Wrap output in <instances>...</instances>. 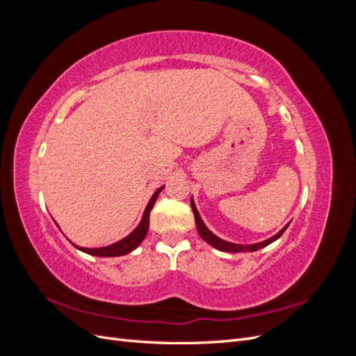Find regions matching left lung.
Returning a JSON list of instances; mask_svg holds the SVG:
<instances>
[{
    "label": "left lung",
    "mask_w": 356,
    "mask_h": 356,
    "mask_svg": "<svg viewBox=\"0 0 356 356\" xmlns=\"http://www.w3.org/2000/svg\"><path fill=\"white\" fill-rule=\"evenodd\" d=\"M190 203H191L193 213H195L196 227H197L199 236H200V238H202L204 242L209 243L211 246H213L215 250L222 251V252H233V254H234V252H254V251L261 250V248H264V246H267V245H270L272 242H275V241H277L279 238H281V236L284 234V232L288 229V225H289V222H288L284 229H281L276 234H273L272 238H268V239L261 241V242L250 243V245L233 243V242H229V241H224V239L218 238L217 234H213V233L207 227V225H204V222H203V220H202V217H200V213H199V211H197V208H196V204H195V200H193V196H191V199H190Z\"/></svg>",
    "instance_id": "obj_1"
}]
</instances>
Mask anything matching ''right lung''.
Listing matches in <instances>:
<instances>
[{
	"label": "right lung",
	"mask_w": 356,
	"mask_h": 356,
	"mask_svg": "<svg viewBox=\"0 0 356 356\" xmlns=\"http://www.w3.org/2000/svg\"><path fill=\"white\" fill-rule=\"evenodd\" d=\"M163 187L165 186H161L160 188L156 190V193L152 196V199H149V202L147 203L141 221H139V224L136 225V229L129 233L126 238L120 239L115 243H111L108 246H101V248H83V246H79V245H75L72 242L71 243L75 248H77V250H80L86 254H89V255H93V257H120V255H126L129 252H132L145 239L147 232H148V225H149V212H152L154 203H156V200L160 195V191L163 190ZM58 227H59V225H58Z\"/></svg>",
	"instance_id": "right-lung-1"
}]
</instances>
